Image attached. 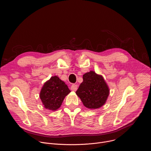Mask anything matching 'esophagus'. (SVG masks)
<instances>
[{"label":"esophagus","instance_id":"34e87169","mask_svg":"<svg viewBox=\"0 0 151 151\" xmlns=\"http://www.w3.org/2000/svg\"><path fill=\"white\" fill-rule=\"evenodd\" d=\"M71 90H72V91H76V90H77V89H78V86H77V85H76V84H72V86H71Z\"/></svg>","mask_w":151,"mask_h":151}]
</instances>
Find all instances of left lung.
Wrapping results in <instances>:
<instances>
[{
    "label": "left lung",
    "instance_id": "obj_1",
    "mask_svg": "<svg viewBox=\"0 0 151 151\" xmlns=\"http://www.w3.org/2000/svg\"><path fill=\"white\" fill-rule=\"evenodd\" d=\"M76 94L86 107L97 109L105 103L109 90L101 76L90 71L83 75V82Z\"/></svg>",
    "mask_w": 151,
    "mask_h": 151
}]
</instances>
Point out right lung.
Wrapping results in <instances>:
<instances>
[{
    "label": "right lung",
    "instance_id": "right-lung-1",
    "mask_svg": "<svg viewBox=\"0 0 151 151\" xmlns=\"http://www.w3.org/2000/svg\"><path fill=\"white\" fill-rule=\"evenodd\" d=\"M70 92L65 82L54 76L44 83L40 93V98L46 109L55 111Z\"/></svg>",
    "mask_w": 151,
    "mask_h": 151
}]
</instances>
